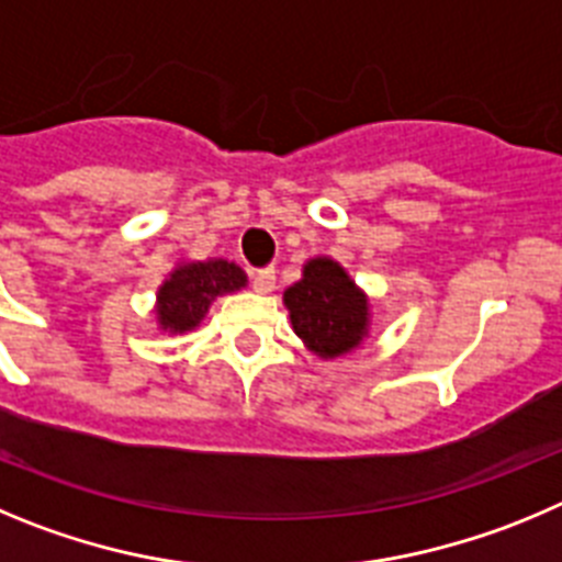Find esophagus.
Returning a JSON list of instances; mask_svg holds the SVG:
<instances>
[{"label": "esophagus", "instance_id": "obj_1", "mask_svg": "<svg viewBox=\"0 0 562 562\" xmlns=\"http://www.w3.org/2000/svg\"><path fill=\"white\" fill-rule=\"evenodd\" d=\"M277 285V271L274 269H260L251 274V288H255L257 293H271Z\"/></svg>", "mask_w": 562, "mask_h": 562}]
</instances>
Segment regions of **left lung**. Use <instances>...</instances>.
Here are the masks:
<instances>
[{
  "label": "left lung",
  "mask_w": 562,
  "mask_h": 562,
  "mask_svg": "<svg viewBox=\"0 0 562 562\" xmlns=\"http://www.w3.org/2000/svg\"><path fill=\"white\" fill-rule=\"evenodd\" d=\"M293 333L318 358L352 352L369 336L367 293L330 257H313L302 280L282 293Z\"/></svg>",
  "instance_id": "obj_1"
}]
</instances>
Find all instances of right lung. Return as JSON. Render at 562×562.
I'll use <instances>...</instances> for the list:
<instances>
[{
    "label": "right lung",
    "mask_w": 562,
    "mask_h": 562,
    "mask_svg": "<svg viewBox=\"0 0 562 562\" xmlns=\"http://www.w3.org/2000/svg\"><path fill=\"white\" fill-rule=\"evenodd\" d=\"M246 288V274L229 260L181 262L156 291V322L165 333H187L201 325L218 296Z\"/></svg>",
    "instance_id": "add662e5"
}]
</instances>
